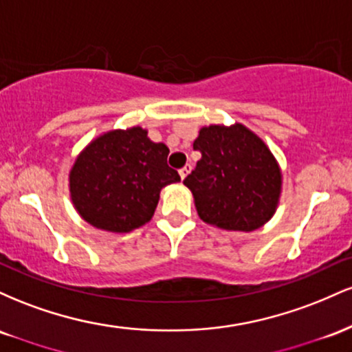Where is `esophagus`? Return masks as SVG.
<instances>
[{
    "mask_svg": "<svg viewBox=\"0 0 352 352\" xmlns=\"http://www.w3.org/2000/svg\"><path fill=\"white\" fill-rule=\"evenodd\" d=\"M190 172H192V165L187 164L184 168H180V172H179V173H180V179L185 180V177H187Z\"/></svg>",
    "mask_w": 352,
    "mask_h": 352,
    "instance_id": "esophagus-1",
    "label": "esophagus"
}]
</instances>
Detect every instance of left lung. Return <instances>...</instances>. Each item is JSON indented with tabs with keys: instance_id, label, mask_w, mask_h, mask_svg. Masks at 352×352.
<instances>
[{
	"instance_id": "8db88e82",
	"label": "left lung",
	"mask_w": 352,
	"mask_h": 352,
	"mask_svg": "<svg viewBox=\"0 0 352 352\" xmlns=\"http://www.w3.org/2000/svg\"><path fill=\"white\" fill-rule=\"evenodd\" d=\"M201 153L184 185L205 223L227 232H253L272 220L280 205L283 173L276 157L246 125L212 124L199 131Z\"/></svg>"
}]
</instances>
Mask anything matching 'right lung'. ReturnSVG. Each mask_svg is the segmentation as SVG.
<instances>
[{"label":"right lung","instance_id":"add662e5","mask_svg":"<svg viewBox=\"0 0 352 352\" xmlns=\"http://www.w3.org/2000/svg\"><path fill=\"white\" fill-rule=\"evenodd\" d=\"M147 129H114L92 139L69 170L76 212L94 228L129 233L148 223L160 190L180 182L167 165L168 147L152 142Z\"/></svg>","mask_w":352,"mask_h":352}]
</instances>
